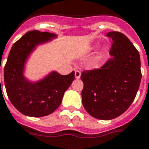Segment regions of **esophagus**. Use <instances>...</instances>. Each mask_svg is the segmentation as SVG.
<instances>
[{
  "mask_svg": "<svg viewBox=\"0 0 149 149\" xmlns=\"http://www.w3.org/2000/svg\"><path fill=\"white\" fill-rule=\"evenodd\" d=\"M80 75H81V72L79 70H77V71L75 72V77L77 78V79H79L80 77Z\"/></svg>",
  "mask_w": 149,
  "mask_h": 149,
  "instance_id": "34e87169",
  "label": "esophagus"
}]
</instances>
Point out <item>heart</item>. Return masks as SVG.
I'll return each instance as SVG.
<instances>
[{
  "label": "heart",
  "mask_w": 149,
  "mask_h": 149,
  "mask_svg": "<svg viewBox=\"0 0 149 149\" xmlns=\"http://www.w3.org/2000/svg\"><path fill=\"white\" fill-rule=\"evenodd\" d=\"M109 51V48L108 47H103L101 49V50H100V57L99 58H102L104 55H106L107 54V52Z\"/></svg>",
  "instance_id": "b5f03b06"
}]
</instances>
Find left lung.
I'll return each instance as SVG.
<instances>
[{
  "label": "left lung",
  "instance_id": "obj_1",
  "mask_svg": "<svg viewBox=\"0 0 149 149\" xmlns=\"http://www.w3.org/2000/svg\"><path fill=\"white\" fill-rule=\"evenodd\" d=\"M111 58L100 69L85 70L80 79L84 109L101 120L120 116L132 104L139 89L141 71L140 54L130 39L118 31H111Z\"/></svg>",
  "mask_w": 149,
  "mask_h": 149
}]
</instances>
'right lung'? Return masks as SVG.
Here are the masks:
<instances>
[{
  "label": "right lung",
  "instance_id": "obj_1",
  "mask_svg": "<svg viewBox=\"0 0 149 149\" xmlns=\"http://www.w3.org/2000/svg\"><path fill=\"white\" fill-rule=\"evenodd\" d=\"M54 37L52 33L31 31L13 44L10 50L4 69V85L12 104L24 115L43 117L53 113L74 80V71L65 76L53 72L36 83L28 81L23 75L25 61L35 46Z\"/></svg>",
  "mask_w": 149,
  "mask_h": 149
}]
</instances>
